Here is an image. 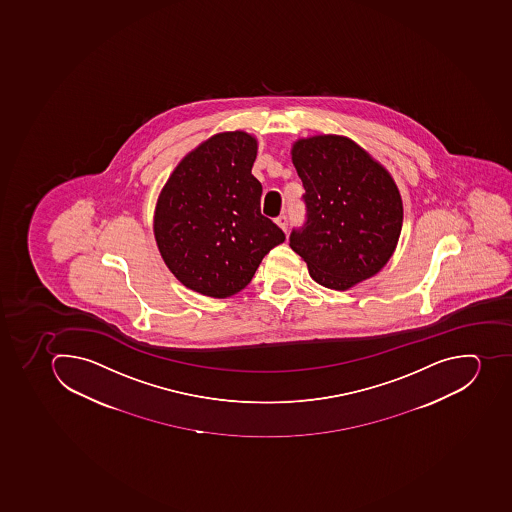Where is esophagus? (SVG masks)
Returning <instances> with one entry per match:
<instances>
[{
	"mask_svg": "<svg viewBox=\"0 0 512 512\" xmlns=\"http://www.w3.org/2000/svg\"><path fill=\"white\" fill-rule=\"evenodd\" d=\"M276 224H278L279 228L283 229L284 233L288 231L289 218L286 215H281L276 218Z\"/></svg>",
	"mask_w": 512,
	"mask_h": 512,
	"instance_id": "34e87169",
	"label": "esophagus"
}]
</instances>
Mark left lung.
<instances>
[{"label": "left lung", "mask_w": 512, "mask_h": 512, "mask_svg": "<svg viewBox=\"0 0 512 512\" xmlns=\"http://www.w3.org/2000/svg\"><path fill=\"white\" fill-rule=\"evenodd\" d=\"M291 155L307 207L291 249L325 288L346 291L375 276L401 236L402 200L391 174L343 136L299 139Z\"/></svg>", "instance_id": "8db88e82"}]
</instances>
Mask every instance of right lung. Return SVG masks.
I'll use <instances>...</instances> for the list:
<instances>
[{
    "label": "right lung",
    "mask_w": 512,
    "mask_h": 512,
    "mask_svg": "<svg viewBox=\"0 0 512 512\" xmlns=\"http://www.w3.org/2000/svg\"><path fill=\"white\" fill-rule=\"evenodd\" d=\"M257 139L220 132L182 158L161 189L153 233L166 267L186 288L224 299L242 291L286 239L260 212Z\"/></svg>",
    "instance_id": "obj_1"
}]
</instances>
